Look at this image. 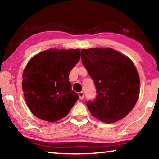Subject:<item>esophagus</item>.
Segmentation results:
<instances>
[{"mask_svg":"<svg viewBox=\"0 0 159 159\" xmlns=\"http://www.w3.org/2000/svg\"><path fill=\"white\" fill-rule=\"evenodd\" d=\"M79 98L80 99H83V98H84V93H83V92L79 93Z\"/></svg>","mask_w":159,"mask_h":159,"instance_id":"1","label":"esophagus"}]
</instances>
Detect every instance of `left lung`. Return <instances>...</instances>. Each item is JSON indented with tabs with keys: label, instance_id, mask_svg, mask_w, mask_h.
<instances>
[{
	"label": "left lung",
	"instance_id": "obj_1",
	"mask_svg": "<svg viewBox=\"0 0 159 159\" xmlns=\"http://www.w3.org/2000/svg\"><path fill=\"white\" fill-rule=\"evenodd\" d=\"M80 57L98 93L86 104L91 114L107 123L126 116L135 105L140 88L133 61L111 48L83 49Z\"/></svg>",
	"mask_w": 159,
	"mask_h": 159
}]
</instances>
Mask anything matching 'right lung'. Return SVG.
I'll return each mask as SVG.
<instances>
[{
    "mask_svg": "<svg viewBox=\"0 0 159 159\" xmlns=\"http://www.w3.org/2000/svg\"><path fill=\"white\" fill-rule=\"evenodd\" d=\"M79 60V49H50L26 64L22 75L24 96L36 117L52 123L69 114L79 98L69 79Z\"/></svg>",
    "mask_w": 159,
    "mask_h": 159,
    "instance_id": "1",
    "label": "right lung"
}]
</instances>
